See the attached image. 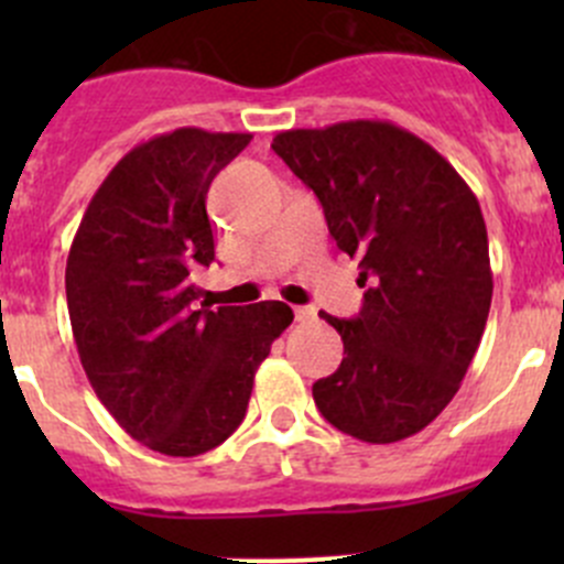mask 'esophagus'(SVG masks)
Wrapping results in <instances>:
<instances>
[{
    "label": "esophagus",
    "mask_w": 564,
    "mask_h": 564,
    "mask_svg": "<svg viewBox=\"0 0 564 564\" xmlns=\"http://www.w3.org/2000/svg\"><path fill=\"white\" fill-rule=\"evenodd\" d=\"M294 318H297V322H314L316 311L311 308V305H297V308H294Z\"/></svg>",
    "instance_id": "obj_1"
}]
</instances>
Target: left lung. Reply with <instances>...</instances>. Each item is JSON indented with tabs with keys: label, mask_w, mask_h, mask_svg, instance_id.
Returning <instances> with one entry per match:
<instances>
[{
	"label": "left lung",
	"mask_w": 564,
	"mask_h": 564,
	"mask_svg": "<svg viewBox=\"0 0 564 564\" xmlns=\"http://www.w3.org/2000/svg\"><path fill=\"white\" fill-rule=\"evenodd\" d=\"M272 150L316 193L335 246L360 259L344 360L314 384L327 423L371 445L423 431L480 346L494 275L480 204L440 152L384 119L283 130Z\"/></svg>",
	"instance_id": "obj_1"
}]
</instances>
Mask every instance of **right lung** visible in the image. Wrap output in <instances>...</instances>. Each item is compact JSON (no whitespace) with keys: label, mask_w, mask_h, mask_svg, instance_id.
Segmentation results:
<instances>
[{"label":"right lung","mask_w":564,"mask_h":564,"mask_svg":"<svg viewBox=\"0 0 564 564\" xmlns=\"http://www.w3.org/2000/svg\"><path fill=\"white\" fill-rule=\"evenodd\" d=\"M250 133L180 128L133 147L95 191L67 253L73 338L119 425L163 456H202L246 417L253 377L292 324L278 300L202 303L215 259L207 191Z\"/></svg>","instance_id":"right-lung-1"}]
</instances>
